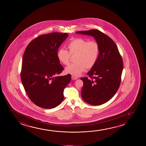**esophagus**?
Masks as SVG:
<instances>
[{
    "instance_id": "34e87169",
    "label": "esophagus",
    "mask_w": 146,
    "mask_h": 146,
    "mask_svg": "<svg viewBox=\"0 0 146 146\" xmlns=\"http://www.w3.org/2000/svg\"><path fill=\"white\" fill-rule=\"evenodd\" d=\"M71 78H72V80H76V79H78V78H77V77H75V76H72Z\"/></svg>"
}]
</instances>
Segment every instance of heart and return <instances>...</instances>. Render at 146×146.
Wrapping results in <instances>:
<instances>
[{
  "label": "heart",
  "instance_id": "heart-1",
  "mask_svg": "<svg viewBox=\"0 0 146 146\" xmlns=\"http://www.w3.org/2000/svg\"><path fill=\"white\" fill-rule=\"evenodd\" d=\"M69 52L61 47L57 52L58 60L62 64L68 65L70 63V56L76 53L75 62L65 69L67 73L75 76L82 74L87 68H92L96 63L99 54V45L95 40L88 41L82 38H74L68 45Z\"/></svg>",
  "mask_w": 146,
  "mask_h": 146
}]
</instances>
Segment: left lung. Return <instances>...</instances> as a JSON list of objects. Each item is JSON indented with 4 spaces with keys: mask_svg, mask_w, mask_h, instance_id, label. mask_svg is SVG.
<instances>
[{
    "mask_svg": "<svg viewBox=\"0 0 146 146\" xmlns=\"http://www.w3.org/2000/svg\"><path fill=\"white\" fill-rule=\"evenodd\" d=\"M92 36L99 45L96 63L87 73L90 78L83 77L81 96L92 105L105 103L115 95L121 83L123 62L118 47L111 38L97 29L76 32Z\"/></svg>",
    "mask_w": 146,
    "mask_h": 146,
    "instance_id": "1",
    "label": "left lung"
}]
</instances>
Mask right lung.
<instances>
[{
    "label": "right lung",
    "mask_w": 146,
    "mask_h": 146,
    "mask_svg": "<svg viewBox=\"0 0 146 146\" xmlns=\"http://www.w3.org/2000/svg\"><path fill=\"white\" fill-rule=\"evenodd\" d=\"M68 34L53 32L43 34L29 43L22 62L21 80L31 101L37 106L52 109L64 99V88L71 79L69 74L58 76L64 70L57 52Z\"/></svg>",
    "instance_id": "obj_1"
}]
</instances>
